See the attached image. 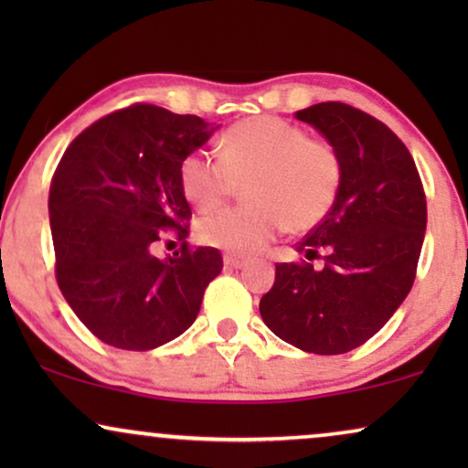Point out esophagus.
<instances>
[{
    "label": "esophagus",
    "mask_w": 468,
    "mask_h": 468,
    "mask_svg": "<svg viewBox=\"0 0 468 468\" xmlns=\"http://www.w3.org/2000/svg\"><path fill=\"white\" fill-rule=\"evenodd\" d=\"M247 258H242V255H236V253H228L223 255V264L229 266V268H242L247 266Z\"/></svg>",
    "instance_id": "34e87169"
}]
</instances>
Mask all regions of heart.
<instances>
[{
	"label": "heart",
	"mask_w": 468,
	"mask_h": 468,
	"mask_svg": "<svg viewBox=\"0 0 468 468\" xmlns=\"http://www.w3.org/2000/svg\"><path fill=\"white\" fill-rule=\"evenodd\" d=\"M185 200L200 210L221 208L242 187L240 208L204 217L196 234L204 245L255 253L287 228H315L335 204L343 183V159L328 140L290 121L261 114L229 125L217 155L194 151L178 165Z\"/></svg>",
	"instance_id": "heart-1"
}]
</instances>
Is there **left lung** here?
<instances>
[{
  "instance_id": "left-lung-1",
  "label": "left lung",
  "mask_w": 468,
  "mask_h": 468,
  "mask_svg": "<svg viewBox=\"0 0 468 468\" xmlns=\"http://www.w3.org/2000/svg\"><path fill=\"white\" fill-rule=\"evenodd\" d=\"M293 117L336 146L343 183L330 213L298 242L304 260L277 264L260 313L293 347L347 354L411 292L426 232L424 185L402 140L360 108L322 101ZM313 259L323 266L313 269Z\"/></svg>"
}]
</instances>
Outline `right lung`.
<instances>
[{"label":"right lung","mask_w":468,"mask_h":468,"mask_svg":"<svg viewBox=\"0 0 468 468\" xmlns=\"http://www.w3.org/2000/svg\"><path fill=\"white\" fill-rule=\"evenodd\" d=\"M215 127L196 114L133 104L82 130L63 153L48 194L57 285L101 343L149 351L183 335L221 272L215 247L185 240L191 208L178 165ZM165 233L182 249H152Z\"/></svg>","instance_id":"obj_1"}]
</instances>
